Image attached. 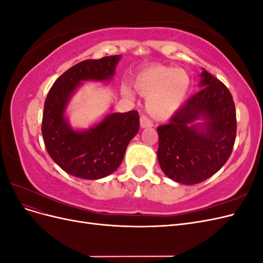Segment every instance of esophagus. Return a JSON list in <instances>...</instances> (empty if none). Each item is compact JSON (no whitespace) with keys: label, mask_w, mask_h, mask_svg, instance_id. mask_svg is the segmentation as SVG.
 <instances>
[{"label":"esophagus","mask_w":263,"mask_h":263,"mask_svg":"<svg viewBox=\"0 0 263 263\" xmlns=\"http://www.w3.org/2000/svg\"><path fill=\"white\" fill-rule=\"evenodd\" d=\"M140 127L141 128H149V127H153V123H151L146 116L140 117Z\"/></svg>","instance_id":"1"}]
</instances>
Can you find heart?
Wrapping results in <instances>:
<instances>
[{
    "instance_id": "1",
    "label": "heart",
    "mask_w": 263,
    "mask_h": 263,
    "mask_svg": "<svg viewBox=\"0 0 263 263\" xmlns=\"http://www.w3.org/2000/svg\"><path fill=\"white\" fill-rule=\"evenodd\" d=\"M134 89L147 99L148 114L156 121H166L178 112L184 103L191 86V78L185 70L162 65L142 69L134 78ZM124 97L130 98L133 92L122 87Z\"/></svg>"
}]
</instances>
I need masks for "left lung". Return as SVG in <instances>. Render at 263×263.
Listing matches in <instances>:
<instances>
[{
  "label": "left lung",
  "instance_id": "obj_1",
  "mask_svg": "<svg viewBox=\"0 0 263 263\" xmlns=\"http://www.w3.org/2000/svg\"><path fill=\"white\" fill-rule=\"evenodd\" d=\"M200 78L201 90L157 128L161 170L187 185L209 179L226 163L237 132L235 103L225 84L205 69Z\"/></svg>",
  "mask_w": 263,
  "mask_h": 263
}]
</instances>
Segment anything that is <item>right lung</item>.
I'll use <instances>...</instances> for the list:
<instances>
[{
  "mask_svg": "<svg viewBox=\"0 0 263 263\" xmlns=\"http://www.w3.org/2000/svg\"><path fill=\"white\" fill-rule=\"evenodd\" d=\"M121 58L109 55L79 62L57 79L47 95L42 123L45 146L52 160L71 176L85 180L109 176L139 130L137 110L107 114L86 129H73L66 117L69 102L82 83L110 81Z\"/></svg>",
  "mask_w": 263,
  "mask_h": 263,
  "instance_id": "add662e5",
  "label": "right lung"
}]
</instances>
